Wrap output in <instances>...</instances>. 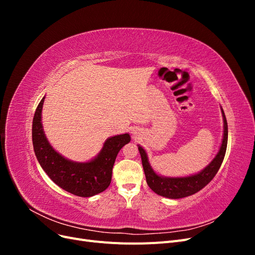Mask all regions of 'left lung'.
<instances>
[{
    "label": "left lung",
    "mask_w": 255,
    "mask_h": 255,
    "mask_svg": "<svg viewBox=\"0 0 255 255\" xmlns=\"http://www.w3.org/2000/svg\"><path fill=\"white\" fill-rule=\"evenodd\" d=\"M221 113L223 118V136L219 151L216 154V156L211 163L208 164L203 170L196 174L177 177L164 176L157 174L153 170V168L149 163L148 154H146L145 150L141 145L138 144V150H139L141 156L146 184L149 185V187L155 192V194L169 199L185 198L196 194L199 190H201L214 179V176L219 170L223 158H225L228 144V123L225 112H223L222 109Z\"/></svg>",
    "instance_id": "1"
}]
</instances>
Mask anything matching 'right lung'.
Instances as JSON below:
<instances>
[{"label":"right lung","instance_id":"right-lung-1","mask_svg":"<svg viewBox=\"0 0 255 255\" xmlns=\"http://www.w3.org/2000/svg\"><path fill=\"white\" fill-rule=\"evenodd\" d=\"M43 102L44 97L37 106L32 128L35 155L43 171L60 188L75 196L88 198L104 191L111 184L118 152L130 141L129 134L107 138L98 155L88 161L70 160L54 149L45 137L41 122Z\"/></svg>","mask_w":255,"mask_h":255}]
</instances>
